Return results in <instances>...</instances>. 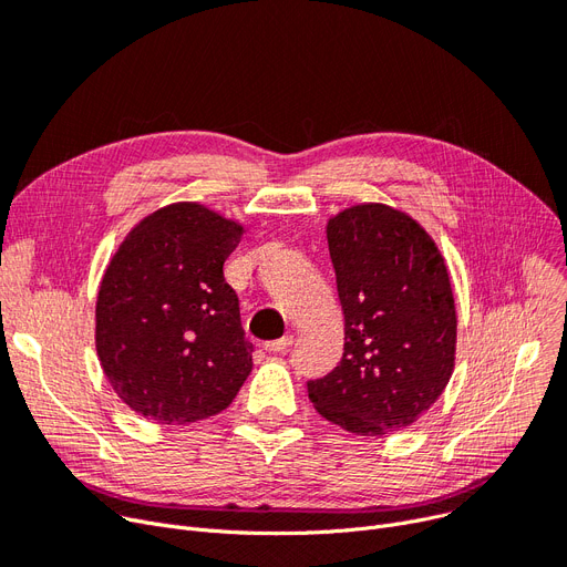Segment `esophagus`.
<instances>
[{"mask_svg": "<svg viewBox=\"0 0 567 567\" xmlns=\"http://www.w3.org/2000/svg\"><path fill=\"white\" fill-rule=\"evenodd\" d=\"M292 343V334H286L281 339H275V341H267L265 343V350L267 353H284V350Z\"/></svg>", "mask_w": 567, "mask_h": 567, "instance_id": "1", "label": "esophagus"}]
</instances>
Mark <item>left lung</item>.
I'll return each instance as SVG.
<instances>
[{
	"label": "left lung",
	"instance_id": "left-lung-1",
	"mask_svg": "<svg viewBox=\"0 0 567 567\" xmlns=\"http://www.w3.org/2000/svg\"><path fill=\"white\" fill-rule=\"evenodd\" d=\"M328 247L343 309V355L309 381L313 409L358 436L411 426L443 394L456 346L445 260L409 214L381 203L339 212Z\"/></svg>",
	"mask_w": 567,
	"mask_h": 567
}]
</instances>
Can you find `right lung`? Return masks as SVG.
I'll list each match as a JSON object with an SVG mask.
<instances>
[{
    "mask_svg": "<svg viewBox=\"0 0 567 567\" xmlns=\"http://www.w3.org/2000/svg\"><path fill=\"white\" fill-rule=\"evenodd\" d=\"M245 233L198 203L161 207L120 245L99 286L96 353L131 411L188 424L230 406L251 373L224 262Z\"/></svg>",
    "mask_w": 567,
    "mask_h": 567,
    "instance_id": "right-lung-1",
    "label": "right lung"
}]
</instances>
